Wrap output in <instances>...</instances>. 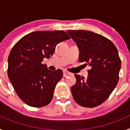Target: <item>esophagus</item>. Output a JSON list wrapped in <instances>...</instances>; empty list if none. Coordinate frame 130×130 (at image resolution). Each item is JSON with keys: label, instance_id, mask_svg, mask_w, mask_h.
I'll use <instances>...</instances> for the list:
<instances>
[{"label": "esophagus", "instance_id": "34e87169", "mask_svg": "<svg viewBox=\"0 0 130 130\" xmlns=\"http://www.w3.org/2000/svg\"><path fill=\"white\" fill-rule=\"evenodd\" d=\"M70 74V73H69L68 72H67V71L66 70H64L63 71V76L64 77H66L68 76V75H69Z\"/></svg>", "mask_w": 130, "mask_h": 130}]
</instances>
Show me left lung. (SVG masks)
<instances>
[{
    "label": "left lung",
    "instance_id": "obj_1",
    "mask_svg": "<svg viewBox=\"0 0 130 130\" xmlns=\"http://www.w3.org/2000/svg\"><path fill=\"white\" fill-rule=\"evenodd\" d=\"M77 45L79 60L90 66L85 79L75 74L76 83L71 87L73 99L85 107H95L107 99L119 81L121 60L111 40L87 30H68Z\"/></svg>",
    "mask_w": 130,
    "mask_h": 130
}]
</instances>
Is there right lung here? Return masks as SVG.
Wrapping results in <instances>:
<instances>
[{
	"instance_id": "1",
	"label": "right lung",
	"mask_w": 130,
	"mask_h": 130,
	"mask_svg": "<svg viewBox=\"0 0 130 130\" xmlns=\"http://www.w3.org/2000/svg\"><path fill=\"white\" fill-rule=\"evenodd\" d=\"M70 39L63 30L35 31L15 44L9 55L8 75L20 99L29 106L41 107L51 102L63 72L48 70L42 64L60 42Z\"/></svg>"
}]
</instances>
